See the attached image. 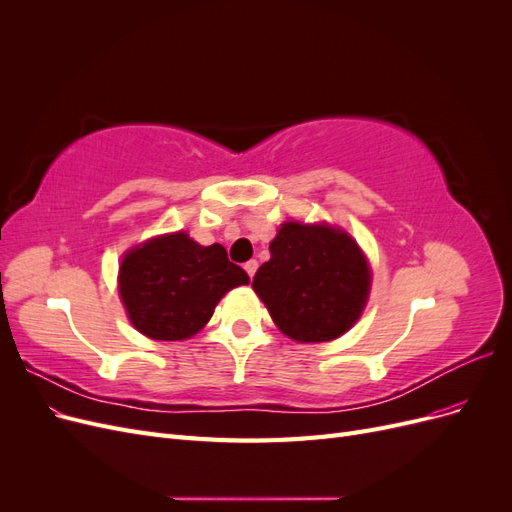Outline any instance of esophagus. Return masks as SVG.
<instances>
[{"mask_svg":"<svg viewBox=\"0 0 512 512\" xmlns=\"http://www.w3.org/2000/svg\"><path fill=\"white\" fill-rule=\"evenodd\" d=\"M243 269H245V273L250 275V277H254V273H256V269H258V262L256 260H247L245 265H243Z\"/></svg>","mask_w":512,"mask_h":512,"instance_id":"34e87169","label":"esophagus"}]
</instances>
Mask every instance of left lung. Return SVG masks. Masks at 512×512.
I'll use <instances>...</instances> for the list:
<instances>
[{
	"label": "left lung",
	"instance_id": "left-lung-1",
	"mask_svg": "<svg viewBox=\"0 0 512 512\" xmlns=\"http://www.w3.org/2000/svg\"><path fill=\"white\" fill-rule=\"evenodd\" d=\"M252 288L284 335L303 344L331 342L361 318L371 286L356 241L329 224L286 222L269 245Z\"/></svg>",
	"mask_w": 512,
	"mask_h": 512
}]
</instances>
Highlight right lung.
Returning a JSON list of instances; mask_svg holds the SVG:
<instances>
[{
    "label": "right lung",
    "mask_w": 512,
    "mask_h": 512,
    "mask_svg": "<svg viewBox=\"0 0 512 512\" xmlns=\"http://www.w3.org/2000/svg\"><path fill=\"white\" fill-rule=\"evenodd\" d=\"M250 284L220 243L200 245L188 232L153 237L123 256L119 297L136 331L158 342L196 335L232 288Z\"/></svg>",
    "instance_id": "1"
}]
</instances>
